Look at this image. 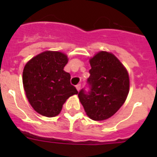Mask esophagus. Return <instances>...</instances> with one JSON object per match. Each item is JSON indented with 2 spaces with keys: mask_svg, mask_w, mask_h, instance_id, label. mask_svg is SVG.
Here are the masks:
<instances>
[{
  "mask_svg": "<svg viewBox=\"0 0 157 157\" xmlns=\"http://www.w3.org/2000/svg\"><path fill=\"white\" fill-rule=\"evenodd\" d=\"M76 89H77L78 91H79L80 89H81V84H78V85L76 86Z\"/></svg>",
  "mask_w": 157,
  "mask_h": 157,
  "instance_id": "34e87169",
  "label": "esophagus"
}]
</instances>
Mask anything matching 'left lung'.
I'll list each match as a JSON object with an SVG mask.
<instances>
[{"label": "left lung", "instance_id": "obj_1", "mask_svg": "<svg viewBox=\"0 0 157 157\" xmlns=\"http://www.w3.org/2000/svg\"><path fill=\"white\" fill-rule=\"evenodd\" d=\"M90 63L89 90L82 89L78 96L87 116L101 121L113 116L125 102L130 87L129 75L121 62L109 52H98Z\"/></svg>", "mask_w": 157, "mask_h": 157}]
</instances>
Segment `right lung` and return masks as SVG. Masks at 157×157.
Returning a JSON list of instances; mask_svg holds the SVG:
<instances>
[{
	"mask_svg": "<svg viewBox=\"0 0 157 157\" xmlns=\"http://www.w3.org/2000/svg\"><path fill=\"white\" fill-rule=\"evenodd\" d=\"M67 57L59 52L46 51L32 58L25 65L23 84L33 109L46 117L59 114L66 100L77 94L71 84V75L63 71Z\"/></svg>",
	"mask_w": 157,
	"mask_h": 157,
	"instance_id": "right-lung-1",
	"label": "right lung"
}]
</instances>
